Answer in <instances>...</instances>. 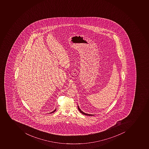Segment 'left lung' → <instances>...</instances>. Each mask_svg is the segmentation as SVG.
I'll list each match as a JSON object with an SVG mask.
<instances>
[{
	"instance_id": "8db88e82",
	"label": "left lung",
	"mask_w": 149,
	"mask_h": 149,
	"mask_svg": "<svg viewBox=\"0 0 149 149\" xmlns=\"http://www.w3.org/2000/svg\"><path fill=\"white\" fill-rule=\"evenodd\" d=\"M78 109H79V111H80V112H81V113H82L83 114L85 115L86 116H93V115L91 114H86V113H84V112H83L82 111H81L80 109L79 108V106H78Z\"/></svg>"
}]
</instances>
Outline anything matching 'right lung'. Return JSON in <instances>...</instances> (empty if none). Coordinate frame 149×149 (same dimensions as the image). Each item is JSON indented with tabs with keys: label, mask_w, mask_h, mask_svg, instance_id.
I'll return each instance as SVG.
<instances>
[{
	"label": "right lung",
	"mask_w": 149,
	"mask_h": 149,
	"mask_svg": "<svg viewBox=\"0 0 149 149\" xmlns=\"http://www.w3.org/2000/svg\"><path fill=\"white\" fill-rule=\"evenodd\" d=\"M56 111V109H54V111H52V112H51V113H53V112H55V111Z\"/></svg>",
	"instance_id": "1"
}]
</instances>
